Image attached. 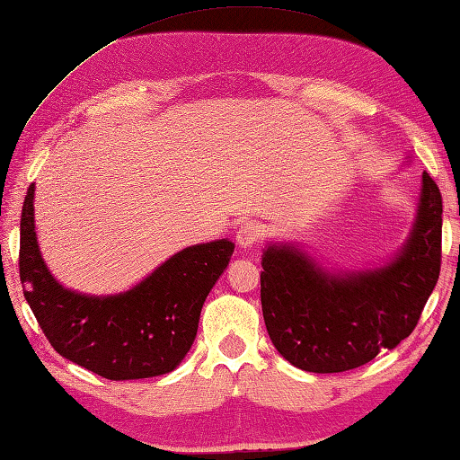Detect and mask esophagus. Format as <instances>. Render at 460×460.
I'll return each instance as SVG.
<instances>
[{"mask_svg": "<svg viewBox=\"0 0 460 460\" xmlns=\"http://www.w3.org/2000/svg\"><path fill=\"white\" fill-rule=\"evenodd\" d=\"M261 232L263 230L258 222L253 220L243 222L236 232V243L243 250H250L252 246H256V242L261 238Z\"/></svg>", "mask_w": 460, "mask_h": 460, "instance_id": "obj_1", "label": "esophagus"}]
</instances>
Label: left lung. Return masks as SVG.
<instances>
[{
  "label": "left lung",
  "instance_id": "1",
  "mask_svg": "<svg viewBox=\"0 0 460 460\" xmlns=\"http://www.w3.org/2000/svg\"><path fill=\"white\" fill-rule=\"evenodd\" d=\"M415 204L402 248L374 268H326L297 242L265 246L260 275L265 329L295 368L354 370L411 334L441 271L443 199L425 171Z\"/></svg>",
  "mask_w": 460,
  "mask_h": 460
}]
</instances>
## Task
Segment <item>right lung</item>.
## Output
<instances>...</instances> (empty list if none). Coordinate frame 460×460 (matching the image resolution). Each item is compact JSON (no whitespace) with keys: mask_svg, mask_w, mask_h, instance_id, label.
I'll return each instance as SVG.
<instances>
[{"mask_svg":"<svg viewBox=\"0 0 460 460\" xmlns=\"http://www.w3.org/2000/svg\"><path fill=\"white\" fill-rule=\"evenodd\" d=\"M33 202L31 185L19 228V278L50 346L106 380H141L175 370L197 339L202 305L228 268L234 242L189 246L128 291L88 295L65 288L47 268Z\"/></svg>","mask_w":460,"mask_h":460,"instance_id":"1","label":"right lung"}]
</instances>
